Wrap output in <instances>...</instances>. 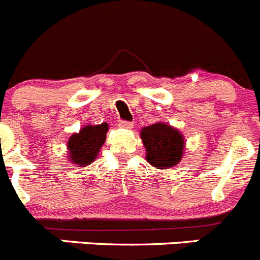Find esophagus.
I'll return each mask as SVG.
<instances>
[{
	"label": "esophagus",
	"instance_id": "34e87169",
	"mask_svg": "<svg viewBox=\"0 0 260 260\" xmlns=\"http://www.w3.org/2000/svg\"><path fill=\"white\" fill-rule=\"evenodd\" d=\"M120 127L122 128H125V129H131V128H133V123L132 122H127V120H123V122H120Z\"/></svg>",
	"mask_w": 260,
	"mask_h": 260
}]
</instances>
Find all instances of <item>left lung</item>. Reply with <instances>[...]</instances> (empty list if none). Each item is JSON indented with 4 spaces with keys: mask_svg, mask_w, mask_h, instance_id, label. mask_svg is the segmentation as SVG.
Returning a JSON list of instances; mask_svg holds the SVG:
<instances>
[{
    "mask_svg": "<svg viewBox=\"0 0 260 260\" xmlns=\"http://www.w3.org/2000/svg\"><path fill=\"white\" fill-rule=\"evenodd\" d=\"M142 142L146 147V160L157 169L178 164L182 157L185 140L179 131L164 123H155L142 128Z\"/></svg>",
    "mask_w": 260,
    "mask_h": 260,
    "instance_id": "left-lung-1",
    "label": "left lung"
}]
</instances>
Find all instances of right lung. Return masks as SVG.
<instances>
[{"label": "right lung", "instance_id": "obj_1", "mask_svg": "<svg viewBox=\"0 0 260 260\" xmlns=\"http://www.w3.org/2000/svg\"><path fill=\"white\" fill-rule=\"evenodd\" d=\"M108 123L99 125H86L69 138L68 149L69 159L77 166H88L97 156L106 140Z\"/></svg>", "mask_w": 260, "mask_h": 260}]
</instances>
